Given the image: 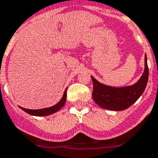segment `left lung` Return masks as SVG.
<instances>
[{"label": "left lung", "mask_w": 158, "mask_h": 158, "mask_svg": "<svg viewBox=\"0 0 158 158\" xmlns=\"http://www.w3.org/2000/svg\"><path fill=\"white\" fill-rule=\"evenodd\" d=\"M94 83L93 98L99 106L110 110H123L130 107L139 98L148 79V67L145 54L144 72L139 80L132 86L114 88L99 83L91 76Z\"/></svg>", "instance_id": "obj_1"}]
</instances>
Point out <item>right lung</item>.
Instances as JSON below:
<instances>
[{
    "instance_id": "obj_1",
    "label": "right lung",
    "mask_w": 158,
    "mask_h": 158,
    "mask_svg": "<svg viewBox=\"0 0 158 158\" xmlns=\"http://www.w3.org/2000/svg\"><path fill=\"white\" fill-rule=\"evenodd\" d=\"M65 101H66V89L65 91L64 92V94H63V97L62 98L60 99V101L56 103L53 106H51V107L48 108H43V109H39V110H29V109H26V108L21 107L23 110H24L25 112L28 113L32 115H36V116H43V115H51V114H53V113L56 112L57 110H59L60 108H62L64 106V103H65Z\"/></svg>"
}]
</instances>
